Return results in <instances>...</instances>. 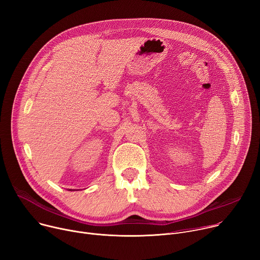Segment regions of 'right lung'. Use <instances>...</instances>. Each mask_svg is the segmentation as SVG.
Returning <instances> with one entry per match:
<instances>
[{
	"label": "right lung",
	"mask_w": 260,
	"mask_h": 260,
	"mask_svg": "<svg viewBox=\"0 0 260 260\" xmlns=\"http://www.w3.org/2000/svg\"><path fill=\"white\" fill-rule=\"evenodd\" d=\"M69 190H70V191H72V189H69Z\"/></svg>",
	"instance_id": "1"
}]
</instances>
